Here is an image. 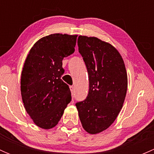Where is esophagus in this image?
Masks as SVG:
<instances>
[{"instance_id": "1", "label": "esophagus", "mask_w": 154, "mask_h": 154, "mask_svg": "<svg viewBox=\"0 0 154 154\" xmlns=\"http://www.w3.org/2000/svg\"><path fill=\"white\" fill-rule=\"evenodd\" d=\"M70 90H71V94H74V86H70Z\"/></svg>"}]
</instances>
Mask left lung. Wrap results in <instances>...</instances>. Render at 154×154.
<instances>
[{"label": "left lung", "instance_id": "left-lung-1", "mask_svg": "<svg viewBox=\"0 0 154 154\" xmlns=\"http://www.w3.org/2000/svg\"><path fill=\"white\" fill-rule=\"evenodd\" d=\"M79 52L89 79L86 100L76 103L83 129L90 134L106 130L119 116L127 94V74L120 53L97 37L80 35Z\"/></svg>", "mask_w": 154, "mask_h": 154}]
</instances>
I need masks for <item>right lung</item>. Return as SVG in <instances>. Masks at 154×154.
Returning <instances> with one entry per match:
<instances>
[{
	"instance_id": "obj_1",
	"label": "right lung",
	"mask_w": 154,
	"mask_h": 154,
	"mask_svg": "<svg viewBox=\"0 0 154 154\" xmlns=\"http://www.w3.org/2000/svg\"><path fill=\"white\" fill-rule=\"evenodd\" d=\"M77 35L54 33L33 45L24 64L21 94L35 125L45 130L58 124L71 102L69 87L62 80L63 60L74 52Z\"/></svg>"
}]
</instances>
